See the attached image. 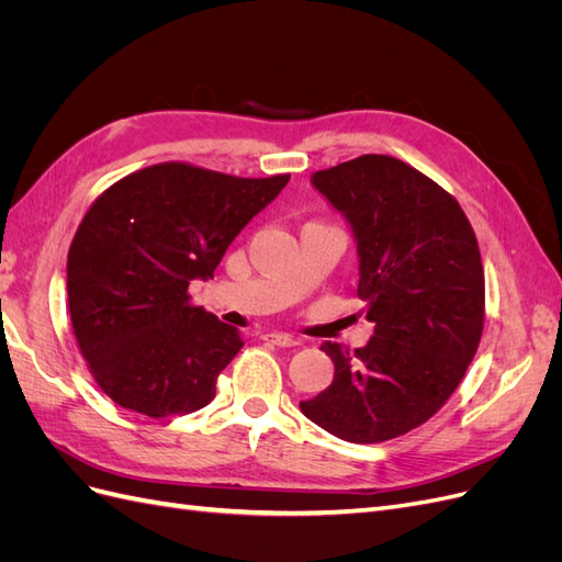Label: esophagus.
I'll list each match as a JSON object with an SVG mask.
<instances>
[{"label": "esophagus", "mask_w": 562, "mask_h": 562, "mask_svg": "<svg viewBox=\"0 0 562 562\" xmlns=\"http://www.w3.org/2000/svg\"><path fill=\"white\" fill-rule=\"evenodd\" d=\"M262 339H265V342L277 345V347H295V345H300L295 337L285 335V333H265V335H262Z\"/></svg>", "instance_id": "esophagus-1"}]
</instances>
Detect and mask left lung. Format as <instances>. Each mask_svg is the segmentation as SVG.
<instances>
[{
	"instance_id": "obj_1",
	"label": "left lung",
	"mask_w": 562,
	"mask_h": 562,
	"mask_svg": "<svg viewBox=\"0 0 562 562\" xmlns=\"http://www.w3.org/2000/svg\"><path fill=\"white\" fill-rule=\"evenodd\" d=\"M312 182L353 229L375 333L353 353L323 345L333 384L300 407L349 443H384L431 419L473 361L485 321L479 241L457 199L401 159L363 155Z\"/></svg>"
}]
</instances>
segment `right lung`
Returning <instances> with one entry per match:
<instances>
[{
	"mask_svg": "<svg viewBox=\"0 0 562 562\" xmlns=\"http://www.w3.org/2000/svg\"><path fill=\"white\" fill-rule=\"evenodd\" d=\"M288 180L164 161L91 203L67 252V304L77 347L116 405L159 419L215 398L244 342L192 304L190 283L213 279L234 236Z\"/></svg>",
	"mask_w": 562,
	"mask_h": 562,
	"instance_id": "obj_1",
	"label": "right lung"
}]
</instances>
